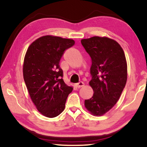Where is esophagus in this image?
Returning a JSON list of instances; mask_svg holds the SVG:
<instances>
[{
    "label": "esophagus",
    "mask_w": 147,
    "mask_h": 147,
    "mask_svg": "<svg viewBox=\"0 0 147 147\" xmlns=\"http://www.w3.org/2000/svg\"><path fill=\"white\" fill-rule=\"evenodd\" d=\"M75 86H76V87H77V88H82V87H83L84 86V83L83 82H80L79 83L76 84Z\"/></svg>",
    "instance_id": "1"
}]
</instances>
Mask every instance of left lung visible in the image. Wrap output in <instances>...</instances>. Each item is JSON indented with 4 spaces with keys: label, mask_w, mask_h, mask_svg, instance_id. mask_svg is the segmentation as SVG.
<instances>
[{
    "label": "left lung",
    "mask_w": 147,
    "mask_h": 147,
    "mask_svg": "<svg viewBox=\"0 0 147 147\" xmlns=\"http://www.w3.org/2000/svg\"><path fill=\"white\" fill-rule=\"evenodd\" d=\"M81 43L91 58L89 82L93 95L85 100L89 113L101 116L113 108L120 98L127 80V63L123 49L107 37L83 39Z\"/></svg>",
    "instance_id": "left-lung-1"
}]
</instances>
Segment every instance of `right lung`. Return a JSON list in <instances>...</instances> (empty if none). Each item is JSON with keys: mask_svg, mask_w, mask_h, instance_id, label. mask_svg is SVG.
Returning <instances> with one entry per match:
<instances>
[{"mask_svg": "<svg viewBox=\"0 0 147 147\" xmlns=\"http://www.w3.org/2000/svg\"><path fill=\"white\" fill-rule=\"evenodd\" d=\"M74 43L73 39L47 35L32 42L26 51L23 68L24 82L35 106L47 117H55L64 110L73 89L62 78L59 61Z\"/></svg>", "mask_w": 147, "mask_h": 147, "instance_id": "right-lung-1", "label": "right lung"}]
</instances>
